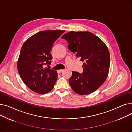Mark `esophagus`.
Masks as SVG:
<instances>
[{"label": "esophagus", "instance_id": "34e87169", "mask_svg": "<svg viewBox=\"0 0 132 132\" xmlns=\"http://www.w3.org/2000/svg\"><path fill=\"white\" fill-rule=\"evenodd\" d=\"M63 71H64L63 70H59L57 71V72H58V73H61Z\"/></svg>", "mask_w": 132, "mask_h": 132}]
</instances>
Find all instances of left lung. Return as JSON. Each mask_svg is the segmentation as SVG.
<instances>
[{"instance_id": "obj_1", "label": "left lung", "mask_w": 132, "mask_h": 132, "mask_svg": "<svg viewBox=\"0 0 132 132\" xmlns=\"http://www.w3.org/2000/svg\"><path fill=\"white\" fill-rule=\"evenodd\" d=\"M61 38L67 41L68 49L84 62L82 74L72 71L69 79L73 90L82 95L94 92L108 75L110 57L107 46L99 37L88 31H70Z\"/></svg>"}]
</instances>
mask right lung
<instances>
[{"instance_id":"obj_1","label":"right lung","mask_w":132,"mask_h":132,"mask_svg":"<svg viewBox=\"0 0 132 132\" xmlns=\"http://www.w3.org/2000/svg\"><path fill=\"white\" fill-rule=\"evenodd\" d=\"M64 30H45L28 39L21 49L18 70L25 85L34 92L44 94L53 89L58 78L57 71L45 67L51 64L50 54L54 42Z\"/></svg>"}]
</instances>
